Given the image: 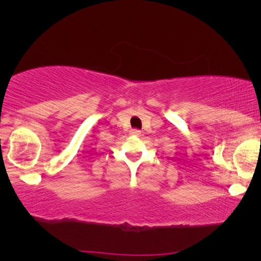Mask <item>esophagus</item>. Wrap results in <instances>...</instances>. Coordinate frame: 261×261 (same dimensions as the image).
Instances as JSON below:
<instances>
[{
  "instance_id": "1",
  "label": "esophagus",
  "mask_w": 261,
  "mask_h": 261,
  "mask_svg": "<svg viewBox=\"0 0 261 261\" xmlns=\"http://www.w3.org/2000/svg\"><path fill=\"white\" fill-rule=\"evenodd\" d=\"M130 135H133V137H140L141 132L139 130V129H132L130 130Z\"/></svg>"
}]
</instances>
